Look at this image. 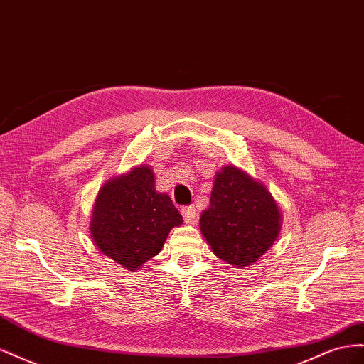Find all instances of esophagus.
<instances>
[{"instance_id":"34e87169","label":"esophagus","mask_w":364,"mask_h":364,"mask_svg":"<svg viewBox=\"0 0 364 364\" xmlns=\"http://www.w3.org/2000/svg\"><path fill=\"white\" fill-rule=\"evenodd\" d=\"M182 217L186 223H191L194 222V218L197 217V211L194 206H185L182 208Z\"/></svg>"}]
</instances>
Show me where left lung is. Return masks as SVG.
<instances>
[{
	"label": "left lung",
	"mask_w": 364,
	"mask_h": 364,
	"mask_svg": "<svg viewBox=\"0 0 364 364\" xmlns=\"http://www.w3.org/2000/svg\"><path fill=\"white\" fill-rule=\"evenodd\" d=\"M279 229V208L266 186L235 165L217 173L200 230L220 259L250 266L273 246Z\"/></svg>",
	"instance_id": "1"
}]
</instances>
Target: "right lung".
Returning a JSON list of instances; mask_svg holds the SVG:
<instances>
[{
    "mask_svg": "<svg viewBox=\"0 0 364 364\" xmlns=\"http://www.w3.org/2000/svg\"><path fill=\"white\" fill-rule=\"evenodd\" d=\"M90 225L98 250L135 272L158 255L182 215L168 194L156 191L153 170L139 165L102 186Z\"/></svg>",
    "mask_w": 364,
    "mask_h": 364,
    "instance_id": "obj_1",
    "label": "right lung"
}]
</instances>
